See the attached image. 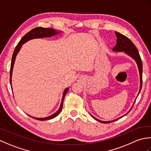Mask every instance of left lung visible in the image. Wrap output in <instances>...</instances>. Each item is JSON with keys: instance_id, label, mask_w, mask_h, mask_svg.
<instances>
[{"instance_id": "8db88e82", "label": "left lung", "mask_w": 151, "mask_h": 151, "mask_svg": "<svg viewBox=\"0 0 151 151\" xmlns=\"http://www.w3.org/2000/svg\"><path fill=\"white\" fill-rule=\"evenodd\" d=\"M115 35H116V37H117V43H116V45L115 46L114 48H113V49L112 50H113V51H115V52H124L125 54H127V55H129V56H130L132 58H133L134 60V61H135L136 64H137V67H138L139 77H140L139 91L138 93V95H139L141 89H142V87L143 65H142V59H141V57H140L139 54L138 52V50H137L136 47L134 45V44L127 37L124 36V35H123V34L117 32H115ZM138 95H137V96H138ZM134 102H135V101H134ZM129 112H128V113H129ZM128 113H127L125 115H127ZM90 115H91V117L95 119V120L101 122V123H111V122L116 121V120L119 119H120L121 117H123V116H122V117H121L119 118H117V119H116L113 120V121H101V120L95 118L93 115H92L91 114H90Z\"/></svg>"}]
</instances>
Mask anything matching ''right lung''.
Listing matches in <instances>:
<instances>
[{"label":"right lung","mask_w":151,"mask_h":151,"mask_svg":"<svg viewBox=\"0 0 151 151\" xmlns=\"http://www.w3.org/2000/svg\"><path fill=\"white\" fill-rule=\"evenodd\" d=\"M61 32V31H58L56 30L55 29H53V28H43V27H37L35 28L34 29L31 30L30 32L25 34L24 36L22 37V39L19 41V43L17 44V45L16 46L15 49L14 51V53H13V56H12V63H11V67H10V79H9V82H10V85H11V88H12V71H13V68H14V63L15 61L16 56H17L18 52H19V50L21 49L22 45L25 43H27L28 41H30L31 40L33 39H37V38H42V37H50L52 36H54L58 34L59 33ZM69 90V88H67L65 89L63 93V96H62V102H61L60 104V106L58 110L55 113L53 114L52 115H50L49 117H43V118H37V117H32L30 115L31 117L36 119L37 120H40V121H45V120H49L51 119L54 118L56 117L57 115H58L61 112L62 110V106H63V100L64 98H65V96L66 93Z\"/></svg>","instance_id":"1"}]
</instances>
